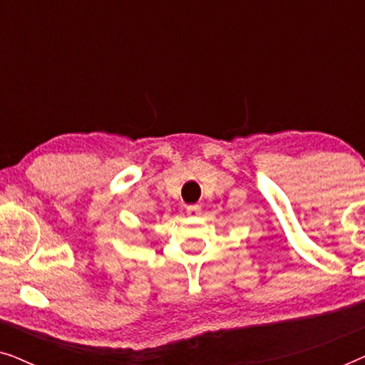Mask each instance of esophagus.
<instances>
[{
    "label": "esophagus",
    "instance_id": "esophagus-1",
    "mask_svg": "<svg viewBox=\"0 0 365 365\" xmlns=\"http://www.w3.org/2000/svg\"><path fill=\"white\" fill-rule=\"evenodd\" d=\"M199 211H201V206H199V204H191V206L186 207V212L189 216H197Z\"/></svg>",
    "mask_w": 365,
    "mask_h": 365
}]
</instances>
